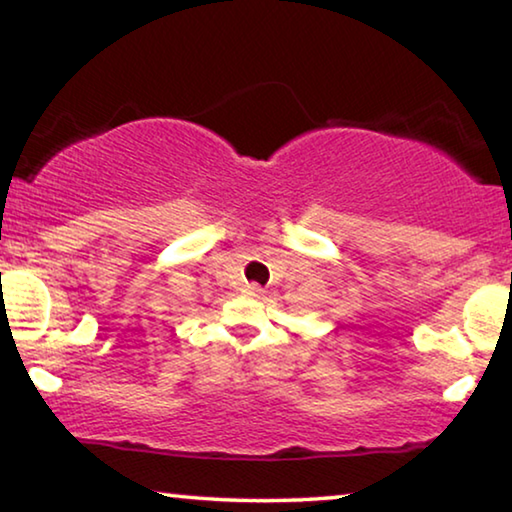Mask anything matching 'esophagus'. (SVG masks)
Masks as SVG:
<instances>
[{"label":"esophagus","instance_id":"obj_1","mask_svg":"<svg viewBox=\"0 0 512 512\" xmlns=\"http://www.w3.org/2000/svg\"><path fill=\"white\" fill-rule=\"evenodd\" d=\"M262 287H259V284H246L244 287V296H248V298H262Z\"/></svg>","mask_w":512,"mask_h":512}]
</instances>
